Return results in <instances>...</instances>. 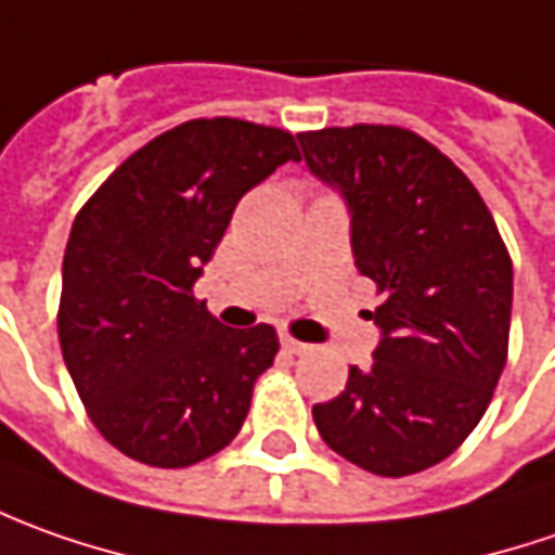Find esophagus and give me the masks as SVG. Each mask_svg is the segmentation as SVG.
Returning <instances> with one entry per match:
<instances>
[{
	"label": "esophagus",
	"instance_id": "1",
	"mask_svg": "<svg viewBox=\"0 0 555 555\" xmlns=\"http://www.w3.org/2000/svg\"><path fill=\"white\" fill-rule=\"evenodd\" d=\"M282 350H285V353H292V356H300V353H307L310 347H307V344H300V340H295V337L282 335Z\"/></svg>",
	"mask_w": 555,
	"mask_h": 555
}]
</instances>
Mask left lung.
Instances as JSON below:
<instances>
[{
  "mask_svg": "<svg viewBox=\"0 0 555 555\" xmlns=\"http://www.w3.org/2000/svg\"><path fill=\"white\" fill-rule=\"evenodd\" d=\"M350 215L362 276L384 295L372 365L313 405L325 446L377 476L446 461L482 421L506 365L513 263L467 175L392 125L297 134Z\"/></svg>",
  "mask_w": 555,
  "mask_h": 555,
  "instance_id": "left-lung-1",
  "label": "left lung"
}]
</instances>
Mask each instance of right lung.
Returning <instances> with one entry per match:
<instances>
[{"label": "right lung", "mask_w": 555, "mask_h": 555, "mask_svg": "<svg viewBox=\"0 0 555 555\" xmlns=\"http://www.w3.org/2000/svg\"><path fill=\"white\" fill-rule=\"evenodd\" d=\"M295 138L242 119H193L128 156L73 220L57 335L88 417L150 467H190L233 442L273 325L227 328L193 297L240 199Z\"/></svg>", "instance_id": "obj_1"}]
</instances>
